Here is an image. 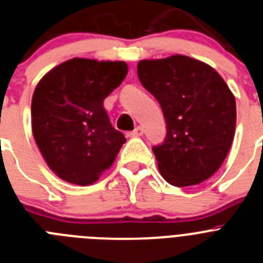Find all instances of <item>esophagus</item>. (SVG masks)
<instances>
[{"instance_id": "esophagus-1", "label": "esophagus", "mask_w": 263, "mask_h": 263, "mask_svg": "<svg viewBox=\"0 0 263 263\" xmlns=\"http://www.w3.org/2000/svg\"><path fill=\"white\" fill-rule=\"evenodd\" d=\"M130 137H141V136H143V129L141 126H137L136 129L133 130V132H132V133L129 134Z\"/></svg>"}]
</instances>
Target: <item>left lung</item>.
<instances>
[{"mask_svg": "<svg viewBox=\"0 0 263 263\" xmlns=\"http://www.w3.org/2000/svg\"><path fill=\"white\" fill-rule=\"evenodd\" d=\"M137 73L166 118V139L153 147L160 175L175 187L210 179L236 132V99L224 79L210 64L180 53L139 60Z\"/></svg>", "mask_w": 263, "mask_h": 263, "instance_id": "8db88e82", "label": "left lung"}]
</instances>
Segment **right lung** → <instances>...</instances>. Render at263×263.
Returning a JSON list of instances; mask_svg holds the SVG:
<instances>
[{"label": "right lung", "mask_w": 263, "mask_h": 263, "mask_svg": "<svg viewBox=\"0 0 263 263\" xmlns=\"http://www.w3.org/2000/svg\"><path fill=\"white\" fill-rule=\"evenodd\" d=\"M126 73L127 64L120 60L72 58L39 80L31 101L32 134L47 166L64 182L93 184L126 142L104 108Z\"/></svg>", "instance_id": "obj_1"}]
</instances>
